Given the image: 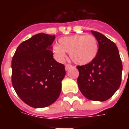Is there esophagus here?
Masks as SVG:
<instances>
[{
    "label": "esophagus",
    "mask_w": 129,
    "mask_h": 129,
    "mask_svg": "<svg viewBox=\"0 0 129 129\" xmlns=\"http://www.w3.org/2000/svg\"><path fill=\"white\" fill-rule=\"evenodd\" d=\"M72 66V65L68 64V63H66V64L65 65V69H66V70H69V69Z\"/></svg>",
    "instance_id": "obj_1"
}]
</instances>
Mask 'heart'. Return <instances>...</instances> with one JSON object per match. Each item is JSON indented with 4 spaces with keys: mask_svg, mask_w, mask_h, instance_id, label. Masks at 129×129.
Masks as SVG:
<instances>
[{
    "mask_svg": "<svg viewBox=\"0 0 129 129\" xmlns=\"http://www.w3.org/2000/svg\"><path fill=\"white\" fill-rule=\"evenodd\" d=\"M59 45L53 47L55 57L63 61L66 52H69L71 59L76 64L86 65L96 58L98 51V42L94 35H74L61 37Z\"/></svg>",
    "mask_w": 129,
    "mask_h": 129,
    "instance_id": "obj_1",
    "label": "heart"
}]
</instances>
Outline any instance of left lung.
I'll use <instances>...</instances> for the list:
<instances>
[{"instance_id": "8db88e82", "label": "left lung", "mask_w": 129, "mask_h": 129, "mask_svg": "<svg viewBox=\"0 0 129 129\" xmlns=\"http://www.w3.org/2000/svg\"><path fill=\"white\" fill-rule=\"evenodd\" d=\"M98 42V51L92 62L78 66V84L90 100L105 101L120 87L122 64L116 44L102 33L91 31Z\"/></svg>"}]
</instances>
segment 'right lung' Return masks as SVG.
<instances>
[{
	"instance_id": "1",
	"label": "right lung",
	"mask_w": 129,
	"mask_h": 129,
	"mask_svg": "<svg viewBox=\"0 0 129 129\" xmlns=\"http://www.w3.org/2000/svg\"><path fill=\"white\" fill-rule=\"evenodd\" d=\"M55 35L38 33L19 45L12 59V84L19 98L33 108L55 102L66 75L51 51Z\"/></svg>"
}]
</instances>
